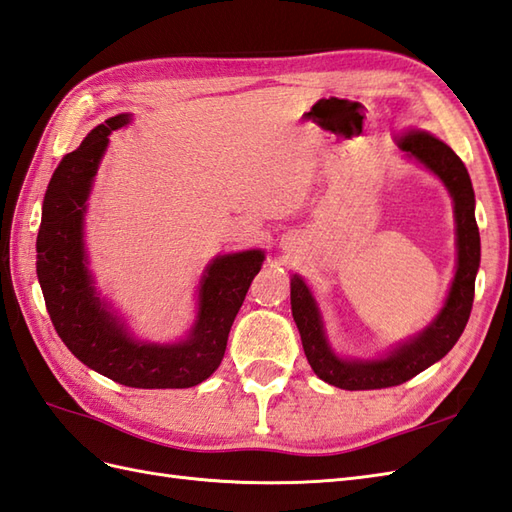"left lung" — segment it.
I'll list each match as a JSON object with an SVG mask.
<instances>
[{"label": "left lung", "mask_w": 512, "mask_h": 512, "mask_svg": "<svg viewBox=\"0 0 512 512\" xmlns=\"http://www.w3.org/2000/svg\"><path fill=\"white\" fill-rule=\"evenodd\" d=\"M397 146L406 157L430 170L454 202L456 220V275L449 285L441 312L419 334L401 340L377 358L340 355L327 338L325 320L303 277L290 279V303L299 327L303 351L312 371L323 382L342 390H375L399 386L443 360L458 342L473 305L475 275L480 268V231L475 222V194L465 163L441 139L427 130L410 128L397 135Z\"/></svg>", "instance_id": "left-lung-1"}]
</instances>
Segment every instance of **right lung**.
<instances>
[{"instance_id":"right-lung-1","label":"right lung","mask_w":512,"mask_h":512,"mask_svg":"<svg viewBox=\"0 0 512 512\" xmlns=\"http://www.w3.org/2000/svg\"><path fill=\"white\" fill-rule=\"evenodd\" d=\"M130 120L133 113L109 117L58 163L43 198L37 277L56 334L82 364L130 388H192L220 366L233 320L266 255L251 248L209 261L196 290V320L185 338L161 344L130 334L95 288L85 246L95 174L109 135Z\"/></svg>"}]
</instances>
